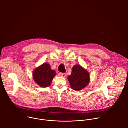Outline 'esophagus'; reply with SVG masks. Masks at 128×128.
Instances as JSON below:
<instances>
[{"instance_id": "34e87169", "label": "esophagus", "mask_w": 128, "mask_h": 128, "mask_svg": "<svg viewBox=\"0 0 128 128\" xmlns=\"http://www.w3.org/2000/svg\"><path fill=\"white\" fill-rule=\"evenodd\" d=\"M60 75H61V76L62 77H63V78H65V77L66 76V74H65V73H61Z\"/></svg>"}]
</instances>
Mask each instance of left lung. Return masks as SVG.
Listing matches in <instances>:
<instances>
[{
  "instance_id": "1",
  "label": "left lung",
  "mask_w": 128,
  "mask_h": 128,
  "mask_svg": "<svg viewBox=\"0 0 128 128\" xmlns=\"http://www.w3.org/2000/svg\"><path fill=\"white\" fill-rule=\"evenodd\" d=\"M71 74L68 76L70 87L74 90H80L86 87L90 82L88 72L80 65L73 66Z\"/></svg>"
}]
</instances>
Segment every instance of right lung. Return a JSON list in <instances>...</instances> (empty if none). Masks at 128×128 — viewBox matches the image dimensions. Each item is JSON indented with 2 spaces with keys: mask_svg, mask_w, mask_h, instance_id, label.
<instances>
[{
  "mask_svg": "<svg viewBox=\"0 0 128 128\" xmlns=\"http://www.w3.org/2000/svg\"><path fill=\"white\" fill-rule=\"evenodd\" d=\"M56 75V71L52 70L50 64L46 63L36 68L32 74L34 82L42 88L49 86Z\"/></svg>",
  "mask_w": 128,
  "mask_h": 128,
  "instance_id": "obj_1",
  "label": "right lung"
}]
</instances>
